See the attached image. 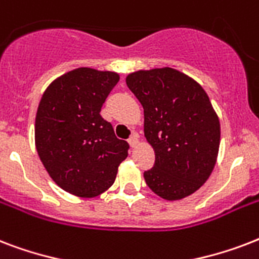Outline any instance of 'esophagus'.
<instances>
[{"instance_id":"34e87169","label":"esophagus","mask_w":259,"mask_h":259,"mask_svg":"<svg viewBox=\"0 0 259 259\" xmlns=\"http://www.w3.org/2000/svg\"><path fill=\"white\" fill-rule=\"evenodd\" d=\"M127 141H129V144H130V146H132V148H136V146L138 145V142H140V141H138V134L136 133V132H133Z\"/></svg>"}]
</instances>
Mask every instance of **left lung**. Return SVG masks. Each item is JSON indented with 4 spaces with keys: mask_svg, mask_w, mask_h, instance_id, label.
Returning a JSON list of instances; mask_svg holds the SVG:
<instances>
[{
    "mask_svg": "<svg viewBox=\"0 0 259 259\" xmlns=\"http://www.w3.org/2000/svg\"><path fill=\"white\" fill-rule=\"evenodd\" d=\"M126 84L144 107V134L156 156L144 172L148 187L168 201L195 193L212 173L221 144L204 89L170 67L132 72Z\"/></svg>",
    "mask_w": 259,
    "mask_h": 259,
    "instance_id": "8db88e82",
    "label": "left lung"
}]
</instances>
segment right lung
<instances>
[{"instance_id":"1","label":"right lung","mask_w":259,"mask_h":259,"mask_svg":"<svg viewBox=\"0 0 259 259\" xmlns=\"http://www.w3.org/2000/svg\"><path fill=\"white\" fill-rule=\"evenodd\" d=\"M118 80L117 72L80 67L55 79L38 103L36 150L51 179L71 195L107 191L127 157L129 144L99 114Z\"/></svg>"}]
</instances>
